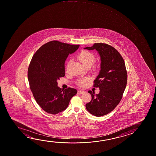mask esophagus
I'll return each mask as SVG.
<instances>
[{
  "label": "esophagus",
  "mask_w": 156,
  "mask_h": 156,
  "mask_svg": "<svg viewBox=\"0 0 156 156\" xmlns=\"http://www.w3.org/2000/svg\"><path fill=\"white\" fill-rule=\"evenodd\" d=\"M78 92H79V94H85L86 92L85 91H83V90H79V91H78Z\"/></svg>",
  "instance_id": "34e87169"
}]
</instances>
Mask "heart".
Returning <instances> with one entry per match:
<instances>
[{"instance_id":"1","label":"heart","mask_w":156,"mask_h":156,"mask_svg":"<svg viewBox=\"0 0 156 156\" xmlns=\"http://www.w3.org/2000/svg\"><path fill=\"white\" fill-rule=\"evenodd\" d=\"M78 59L79 61L82 62L85 67L91 66L94 64L95 60V56L94 54L92 53L91 51H88L87 50L82 51L78 55ZM71 62V60L68 62L67 66H69L70 63ZM89 81V78L85 77L78 79L77 81V84L80 86H85L87 84V82Z\"/></svg>"}]
</instances>
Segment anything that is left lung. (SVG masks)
I'll use <instances>...</instances> for the list:
<instances>
[{"instance_id":"left-lung-1","label":"left lung","mask_w":156,"mask_h":156,"mask_svg":"<svg viewBox=\"0 0 156 156\" xmlns=\"http://www.w3.org/2000/svg\"><path fill=\"white\" fill-rule=\"evenodd\" d=\"M84 49H96L101 57V70L93 85L99 87L100 93L89 91L92 99L85 105L90 114L100 117L114 110L122 99L127 82L125 63L120 53L108 44L97 43Z\"/></svg>"}]
</instances>
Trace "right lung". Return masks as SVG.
<instances>
[{
  "mask_svg": "<svg viewBox=\"0 0 156 156\" xmlns=\"http://www.w3.org/2000/svg\"><path fill=\"white\" fill-rule=\"evenodd\" d=\"M79 45L58 41L48 42L34 54L29 66L28 78L31 91L37 103L46 112L56 114L65 110L77 90H62L57 80L64 77L65 62L69 54Z\"/></svg>",
  "mask_w": 156,
  "mask_h": 156,
  "instance_id": "add662e5",
  "label": "right lung"
}]
</instances>
